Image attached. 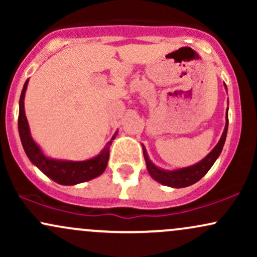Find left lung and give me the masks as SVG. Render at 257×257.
Masks as SVG:
<instances>
[{
  "instance_id": "1",
  "label": "left lung",
  "mask_w": 257,
  "mask_h": 257,
  "mask_svg": "<svg viewBox=\"0 0 257 257\" xmlns=\"http://www.w3.org/2000/svg\"><path fill=\"white\" fill-rule=\"evenodd\" d=\"M227 129H228V113H226L225 131H223L222 135H221L220 141L217 143V145L214 147L213 151L209 153L205 158H203L202 161L198 162V163L194 164V166L181 168V169L164 170V169H161V168L156 167L155 164L150 161L149 156H147L146 149L143 146L144 157H145L146 167H147V170H149V174L151 175L152 179H155L156 181L159 182V184L169 186V187H174V188L187 187V186L196 184L197 181H199V180L209 172V169L213 167L215 161H216L217 157L220 156L221 151H222V147L225 145Z\"/></svg>"
}]
</instances>
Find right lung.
I'll return each mask as SVG.
<instances>
[{
    "instance_id": "1",
    "label": "right lung",
    "mask_w": 257,
    "mask_h": 257,
    "mask_svg": "<svg viewBox=\"0 0 257 257\" xmlns=\"http://www.w3.org/2000/svg\"><path fill=\"white\" fill-rule=\"evenodd\" d=\"M29 79L25 82L23 87L22 95L19 100V118H18V129H19L20 140H22L24 151L29 159L35 164L43 174H46L53 181L60 185H76L81 182L89 181V180L98 178L105 172L107 167L108 156H110V146L112 140L116 138V134L106 144L101 152L96 157L87 159V161H60V159H53L47 157L41 151V149L31 138L30 128H29L28 119L25 116L24 98L25 91L28 88Z\"/></svg>"
}]
</instances>
